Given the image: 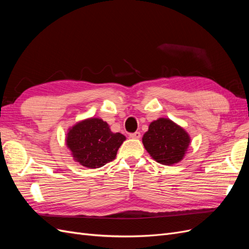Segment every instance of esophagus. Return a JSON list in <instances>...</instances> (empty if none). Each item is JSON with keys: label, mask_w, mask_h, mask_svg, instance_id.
<instances>
[{"label": "esophagus", "mask_w": 249, "mask_h": 249, "mask_svg": "<svg viewBox=\"0 0 249 249\" xmlns=\"http://www.w3.org/2000/svg\"><path fill=\"white\" fill-rule=\"evenodd\" d=\"M130 137L133 139H139L141 137V134L140 132H135V133H131L130 134Z\"/></svg>", "instance_id": "34e87169"}]
</instances>
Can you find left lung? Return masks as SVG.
Returning a JSON list of instances; mask_svg holds the SVG:
<instances>
[{"label":"left lung","instance_id":"8db88e82","mask_svg":"<svg viewBox=\"0 0 249 249\" xmlns=\"http://www.w3.org/2000/svg\"><path fill=\"white\" fill-rule=\"evenodd\" d=\"M142 143L158 163L172 165L183 160L190 144V136L172 120L159 118L149 124Z\"/></svg>","mask_w":249,"mask_h":249}]
</instances>
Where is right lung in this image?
Here are the masks:
<instances>
[{"label":"right lung","instance_id":"obj_1","mask_svg":"<svg viewBox=\"0 0 249 249\" xmlns=\"http://www.w3.org/2000/svg\"><path fill=\"white\" fill-rule=\"evenodd\" d=\"M125 140L120 133H113L101 118H88L71 126L66 135V145L73 160L87 168H100L115 159Z\"/></svg>","mask_w":249,"mask_h":249}]
</instances>
